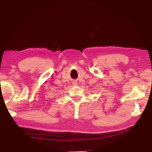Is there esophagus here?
I'll use <instances>...</instances> for the list:
<instances>
[{"label":"esophagus","mask_w":152,"mask_h":152,"mask_svg":"<svg viewBox=\"0 0 152 152\" xmlns=\"http://www.w3.org/2000/svg\"><path fill=\"white\" fill-rule=\"evenodd\" d=\"M73 84H74V85H77V83L76 82H74V83H73Z\"/></svg>","instance_id":"obj_1"}]
</instances>
